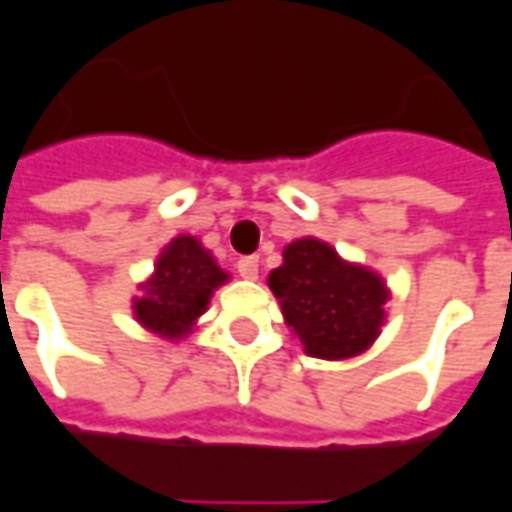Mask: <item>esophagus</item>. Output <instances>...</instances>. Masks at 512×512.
Listing matches in <instances>:
<instances>
[{
	"label": "esophagus",
	"instance_id": "1",
	"mask_svg": "<svg viewBox=\"0 0 512 512\" xmlns=\"http://www.w3.org/2000/svg\"><path fill=\"white\" fill-rule=\"evenodd\" d=\"M237 273L245 281H256L259 278V256H242L237 262Z\"/></svg>",
	"mask_w": 512,
	"mask_h": 512
}]
</instances>
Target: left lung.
I'll return each instance as SVG.
<instances>
[{"mask_svg": "<svg viewBox=\"0 0 512 512\" xmlns=\"http://www.w3.org/2000/svg\"><path fill=\"white\" fill-rule=\"evenodd\" d=\"M267 284L311 358L344 361L366 353L386 322V281L317 237L289 242L284 264L267 275Z\"/></svg>", "mask_w": 512, "mask_h": 512, "instance_id": "8db88e82", "label": "left lung"}]
</instances>
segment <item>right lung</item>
<instances>
[{
    "label": "right lung",
    "mask_w": 512,
    "mask_h": 512,
    "mask_svg": "<svg viewBox=\"0 0 512 512\" xmlns=\"http://www.w3.org/2000/svg\"><path fill=\"white\" fill-rule=\"evenodd\" d=\"M231 275L217 264L212 250L192 234H179L159 250L154 273L132 300L134 320L162 339H187L198 317L209 308L215 289Z\"/></svg>",
    "instance_id": "obj_1"
}]
</instances>
